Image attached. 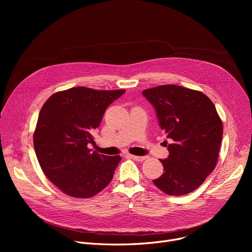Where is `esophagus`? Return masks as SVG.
<instances>
[{
    "mask_svg": "<svg viewBox=\"0 0 252 252\" xmlns=\"http://www.w3.org/2000/svg\"><path fill=\"white\" fill-rule=\"evenodd\" d=\"M128 157L136 161H143L148 158V157H137V156H132V155H128Z\"/></svg>",
    "mask_w": 252,
    "mask_h": 252,
    "instance_id": "esophagus-1",
    "label": "esophagus"
}]
</instances>
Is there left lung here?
Returning <instances> with one entry per match:
<instances>
[{"mask_svg": "<svg viewBox=\"0 0 252 252\" xmlns=\"http://www.w3.org/2000/svg\"><path fill=\"white\" fill-rule=\"evenodd\" d=\"M154 105L159 126L171 139L168 158L159 159L163 173L154 184L168 195H185L199 188L217 165L222 123L204 94L164 85L142 91Z\"/></svg>", "mask_w": 252, "mask_h": 252, "instance_id": "left-lung-1", "label": "left lung"}]
</instances>
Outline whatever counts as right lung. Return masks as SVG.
Segmentation results:
<instances>
[{"label": "right lung", "mask_w": 252, "mask_h": 252, "mask_svg": "<svg viewBox=\"0 0 252 252\" xmlns=\"http://www.w3.org/2000/svg\"><path fill=\"white\" fill-rule=\"evenodd\" d=\"M125 93L77 87L44 103L33 132L34 152L44 173L63 193L88 198L111 183L122 158L92 152L88 145L106 107Z\"/></svg>", "instance_id": "add662e5"}]
</instances>
